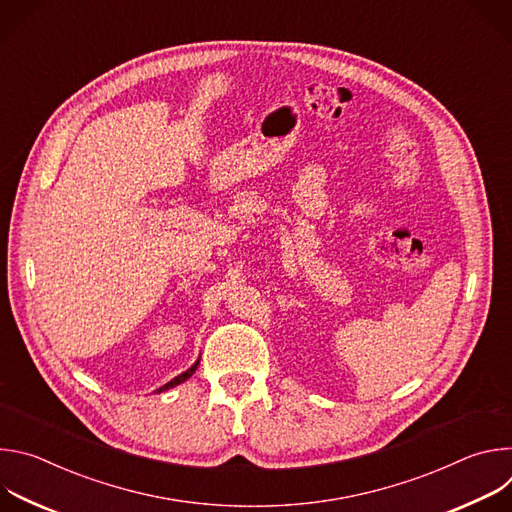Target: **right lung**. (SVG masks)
I'll list each match as a JSON object with an SVG mask.
<instances>
[{"mask_svg": "<svg viewBox=\"0 0 512 512\" xmlns=\"http://www.w3.org/2000/svg\"><path fill=\"white\" fill-rule=\"evenodd\" d=\"M198 362H200V360H196V362H194V364H192V367H190V369H188V371H184V373H182V375H178V377H174V379H172V381H170V383H166V385H164V387H160V389H158V391H154V393H162V391H168V389H172V387H176V385H180V383H184V381H186V379H190V377H192V375H194V371H196V369H198Z\"/></svg>", "mask_w": 512, "mask_h": 512, "instance_id": "1", "label": "right lung"}]
</instances>
